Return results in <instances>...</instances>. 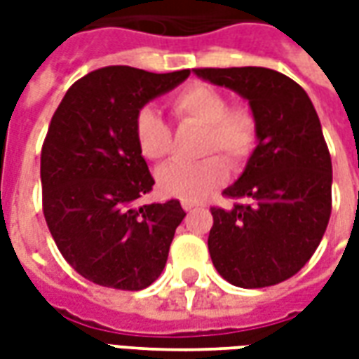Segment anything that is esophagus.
Wrapping results in <instances>:
<instances>
[{
    "label": "esophagus",
    "instance_id": "esophagus-1",
    "mask_svg": "<svg viewBox=\"0 0 359 359\" xmlns=\"http://www.w3.org/2000/svg\"><path fill=\"white\" fill-rule=\"evenodd\" d=\"M182 208H184V211H196V210H200L202 205H198V203L194 202H190V200H182Z\"/></svg>",
    "mask_w": 359,
    "mask_h": 359
}]
</instances>
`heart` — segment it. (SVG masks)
Segmentation results:
<instances>
[{
  "label": "heart",
  "instance_id": "b5f03b06",
  "mask_svg": "<svg viewBox=\"0 0 359 359\" xmlns=\"http://www.w3.org/2000/svg\"><path fill=\"white\" fill-rule=\"evenodd\" d=\"M169 107L179 123L203 126L198 151L208 157L167 165L157 172V184L165 194L202 200L229 177L226 158L234 167H241L254 154L262 133L259 118L248 105H229V97L221 90L202 82L188 84L172 94ZM134 138L142 156L151 161H161L172 151L171 126L151 107H142L136 113Z\"/></svg>",
  "mask_w": 359,
  "mask_h": 359
}]
</instances>
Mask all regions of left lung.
<instances>
[{
    "mask_svg": "<svg viewBox=\"0 0 359 359\" xmlns=\"http://www.w3.org/2000/svg\"><path fill=\"white\" fill-rule=\"evenodd\" d=\"M194 73L246 97L262 128L246 171L223 192L233 210H210L211 262L234 286L278 285L308 264L331 217V154L316 107L298 82L273 69Z\"/></svg>",
    "mask_w": 359,
    "mask_h": 359,
    "instance_id": "left-lung-1",
    "label": "left lung"
}]
</instances>
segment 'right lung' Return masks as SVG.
Returning a JSON list of instances; mask_svg holds the SVG:
<instances>
[{
	"label": "right lung",
	"instance_id": "right-lung-1",
	"mask_svg": "<svg viewBox=\"0 0 359 359\" xmlns=\"http://www.w3.org/2000/svg\"><path fill=\"white\" fill-rule=\"evenodd\" d=\"M190 71L105 67L67 90L40 159L42 210L61 256L81 277L142 290L169 256L184 210L179 200L136 205L156 180L134 138V117Z\"/></svg>",
	"mask_w": 359,
	"mask_h": 359
}]
</instances>
